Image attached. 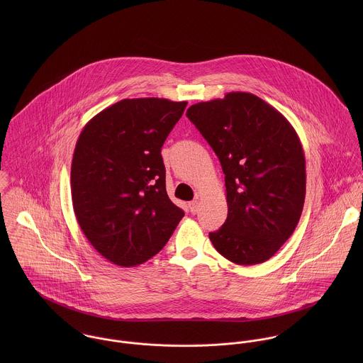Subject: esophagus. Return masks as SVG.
Segmentation results:
<instances>
[{"mask_svg":"<svg viewBox=\"0 0 363 363\" xmlns=\"http://www.w3.org/2000/svg\"><path fill=\"white\" fill-rule=\"evenodd\" d=\"M190 211H191V213H197L199 212V209H200V203H199V200H196V201H193V203H190Z\"/></svg>","mask_w":363,"mask_h":363,"instance_id":"34e87169","label":"esophagus"}]
</instances>
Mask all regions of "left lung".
<instances>
[{
  "label": "left lung",
  "mask_w": 363,
  "mask_h": 363,
  "mask_svg": "<svg viewBox=\"0 0 363 363\" xmlns=\"http://www.w3.org/2000/svg\"><path fill=\"white\" fill-rule=\"evenodd\" d=\"M186 114L225 173L228 218L209 240L239 265L271 259L294 233L305 204L306 162L295 128L249 92L193 104Z\"/></svg>",
  "instance_id": "left-lung-1"
}]
</instances>
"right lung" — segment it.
Listing matches in <instances>:
<instances>
[{"mask_svg":"<svg viewBox=\"0 0 363 363\" xmlns=\"http://www.w3.org/2000/svg\"><path fill=\"white\" fill-rule=\"evenodd\" d=\"M186 106L123 99L79 134L71 163L72 207L89 243L116 265L154 257L184 216L166 193L160 148Z\"/></svg>","mask_w":363,"mask_h":363,"instance_id":"right-lung-1","label":"right lung"}]
</instances>
